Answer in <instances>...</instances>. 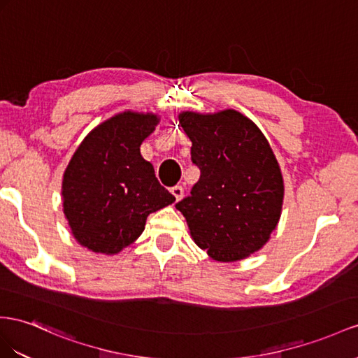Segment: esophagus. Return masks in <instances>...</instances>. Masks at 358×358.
<instances>
[{"label":"esophagus","mask_w":358,"mask_h":358,"mask_svg":"<svg viewBox=\"0 0 358 358\" xmlns=\"http://www.w3.org/2000/svg\"><path fill=\"white\" fill-rule=\"evenodd\" d=\"M171 194L176 196V199L177 201H181L182 199V196H185V189H182V186H173L172 189H171Z\"/></svg>","instance_id":"34e87169"}]
</instances>
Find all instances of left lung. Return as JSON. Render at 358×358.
I'll use <instances>...</instances> for the list:
<instances>
[{"label": "left lung", "mask_w": 358, "mask_h": 358, "mask_svg": "<svg viewBox=\"0 0 358 358\" xmlns=\"http://www.w3.org/2000/svg\"><path fill=\"white\" fill-rule=\"evenodd\" d=\"M201 169L190 196L176 207L192 239L216 262H239L262 250L281 217L284 180L266 137L233 108L181 112Z\"/></svg>", "instance_id": "obj_1"}]
</instances>
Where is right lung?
<instances>
[{
  "label": "right lung",
  "instance_id": "right-lung-1",
  "mask_svg": "<svg viewBox=\"0 0 358 358\" xmlns=\"http://www.w3.org/2000/svg\"><path fill=\"white\" fill-rule=\"evenodd\" d=\"M159 122L160 116L150 112L116 113L71 157L62 181L63 213L74 239L89 251L121 252L139 239L150 213L176 201L141 154Z\"/></svg>",
  "mask_w": 358,
  "mask_h": 358
}]
</instances>
